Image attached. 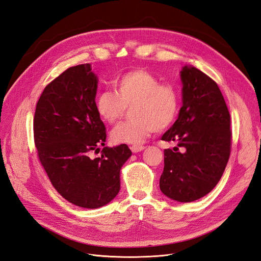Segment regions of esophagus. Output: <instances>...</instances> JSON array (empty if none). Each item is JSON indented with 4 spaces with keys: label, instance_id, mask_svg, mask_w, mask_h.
I'll use <instances>...</instances> for the list:
<instances>
[{
    "label": "esophagus",
    "instance_id": "obj_1",
    "mask_svg": "<svg viewBox=\"0 0 261 261\" xmlns=\"http://www.w3.org/2000/svg\"><path fill=\"white\" fill-rule=\"evenodd\" d=\"M130 149L132 150V152H133V153H135V152H139V151L144 150V149H145V147H144V146H142V145H132V146L130 147Z\"/></svg>",
    "mask_w": 261,
    "mask_h": 261
}]
</instances>
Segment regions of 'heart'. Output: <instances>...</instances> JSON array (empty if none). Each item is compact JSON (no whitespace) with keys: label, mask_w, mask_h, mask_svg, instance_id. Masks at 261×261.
I'll return each instance as SVG.
<instances>
[{"label":"heart","mask_w":261,"mask_h":261,"mask_svg":"<svg viewBox=\"0 0 261 261\" xmlns=\"http://www.w3.org/2000/svg\"><path fill=\"white\" fill-rule=\"evenodd\" d=\"M115 90L106 89L96 100L100 117L115 123L131 108V119L112 130L111 139L116 144H140L158 130L172 126L177 118L180 97L177 88L160 83L159 77L145 69H134L120 75Z\"/></svg>","instance_id":"1"}]
</instances>
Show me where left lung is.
<instances>
[{"instance_id": "left-lung-1", "label": "left lung", "mask_w": 261, "mask_h": 261, "mask_svg": "<svg viewBox=\"0 0 261 261\" xmlns=\"http://www.w3.org/2000/svg\"><path fill=\"white\" fill-rule=\"evenodd\" d=\"M182 107L162 140L183 150H164L160 189L180 202L197 200L213 190L227 165L231 150L230 114L221 90L210 76L185 66Z\"/></svg>"}]
</instances>
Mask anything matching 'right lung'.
<instances>
[{
	"label": "right lung",
	"mask_w": 261,
	"mask_h": 261,
	"mask_svg": "<svg viewBox=\"0 0 261 261\" xmlns=\"http://www.w3.org/2000/svg\"><path fill=\"white\" fill-rule=\"evenodd\" d=\"M98 77L92 65L68 68L46 87L33 120L39 161L66 200L87 209L102 207L120 189V168L132 154L126 144L105 147L107 130L96 109Z\"/></svg>",
	"instance_id": "add662e5"
}]
</instances>
